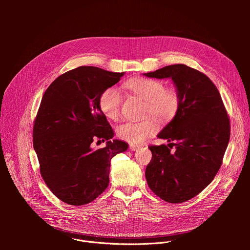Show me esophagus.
Listing matches in <instances>:
<instances>
[{
    "instance_id": "1",
    "label": "esophagus",
    "mask_w": 250,
    "mask_h": 250,
    "mask_svg": "<svg viewBox=\"0 0 250 250\" xmlns=\"http://www.w3.org/2000/svg\"><path fill=\"white\" fill-rule=\"evenodd\" d=\"M138 148H139V146H135V145H130V146H129V149H130L131 151L137 150Z\"/></svg>"
}]
</instances>
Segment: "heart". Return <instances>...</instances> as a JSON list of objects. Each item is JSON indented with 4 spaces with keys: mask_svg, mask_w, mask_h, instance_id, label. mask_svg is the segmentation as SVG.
Returning a JSON list of instances; mask_svg holds the SVG:
<instances>
[{
    "mask_svg": "<svg viewBox=\"0 0 250 250\" xmlns=\"http://www.w3.org/2000/svg\"><path fill=\"white\" fill-rule=\"evenodd\" d=\"M125 88L146 101V116L151 115L162 123L171 121L179 109L180 97L175 89H166L162 81L136 77L125 82ZM123 97L116 87L106 88L100 96L99 104L103 114L111 120H117L121 115ZM157 125L152 119L139 123L127 122L118 127V135L131 145H140L148 136L154 134Z\"/></svg>",
    "mask_w": 250,
    "mask_h": 250,
    "instance_id": "heart-1",
    "label": "heart"
}]
</instances>
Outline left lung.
Listing matches in <instances>:
<instances>
[{"instance_id": "8db88e82", "label": "left lung", "mask_w": 250, "mask_h": 250, "mask_svg": "<svg viewBox=\"0 0 250 250\" xmlns=\"http://www.w3.org/2000/svg\"><path fill=\"white\" fill-rule=\"evenodd\" d=\"M171 79L180 97L177 114L157 134L170 148L152 146L146 169L151 191L168 203H183L201 193L215 178L228 147L230 126L222 97L209 78L184 64L144 74Z\"/></svg>"}]
</instances>
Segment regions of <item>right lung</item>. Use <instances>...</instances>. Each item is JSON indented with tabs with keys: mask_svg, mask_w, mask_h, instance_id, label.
Returning <instances> with one entry per match:
<instances>
[{
	"mask_svg": "<svg viewBox=\"0 0 250 250\" xmlns=\"http://www.w3.org/2000/svg\"><path fill=\"white\" fill-rule=\"evenodd\" d=\"M125 72L81 66L56 78L46 89L33 125V147L41 174L62 202L82 206L109 185L112 158L128 145L115 133L100 109L101 94L117 84ZM95 140H106L100 150Z\"/></svg>",
	"mask_w": 250,
	"mask_h": 250,
	"instance_id": "1",
	"label": "right lung"
}]
</instances>
